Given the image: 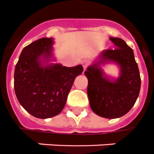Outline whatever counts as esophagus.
Returning <instances> with one entry per match:
<instances>
[{
    "instance_id": "34e87169",
    "label": "esophagus",
    "mask_w": 154,
    "mask_h": 154,
    "mask_svg": "<svg viewBox=\"0 0 154 154\" xmlns=\"http://www.w3.org/2000/svg\"><path fill=\"white\" fill-rule=\"evenodd\" d=\"M82 65H83V69L86 70L87 67H88V66L90 65V62L88 61V60H84V61H83V62H82Z\"/></svg>"
}]
</instances>
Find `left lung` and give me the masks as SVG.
<instances>
[{"label":"left lung","mask_w":154,"mask_h":154,"mask_svg":"<svg viewBox=\"0 0 154 154\" xmlns=\"http://www.w3.org/2000/svg\"><path fill=\"white\" fill-rule=\"evenodd\" d=\"M116 48L101 54L102 61L94 63L85 71L88 79L87 95L91 110L106 119L123 116L134 105L139 95L141 77L132 48L120 38L110 37ZM104 60L117 62L121 75L111 82L103 76L98 64Z\"/></svg>","instance_id":"obj_1"}]
</instances>
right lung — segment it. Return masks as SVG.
Here are the masks:
<instances>
[{"mask_svg":"<svg viewBox=\"0 0 154 154\" xmlns=\"http://www.w3.org/2000/svg\"><path fill=\"white\" fill-rule=\"evenodd\" d=\"M52 38L44 37L23 49L14 72V89L20 105L38 119L59 114L64 107L74 80L83 71L82 65L41 67L40 58L51 56Z\"/></svg>","mask_w":154,"mask_h":154,"instance_id":"right-lung-1","label":"right lung"}]
</instances>
